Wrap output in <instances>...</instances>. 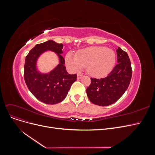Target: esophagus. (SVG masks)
I'll return each instance as SVG.
<instances>
[{"label": "esophagus", "instance_id": "esophagus-1", "mask_svg": "<svg viewBox=\"0 0 155 155\" xmlns=\"http://www.w3.org/2000/svg\"><path fill=\"white\" fill-rule=\"evenodd\" d=\"M83 74H80V73H78V75H77V76H78V79H81L82 77H83Z\"/></svg>", "mask_w": 155, "mask_h": 155}]
</instances>
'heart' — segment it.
I'll use <instances>...</instances> for the list:
<instances>
[{"instance_id": "heart-1", "label": "heart", "mask_w": 155, "mask_h": 155, "mask_svg": "<svg viewBox=\"0 0 155 155\" xmlns=\"http://www.w3.org/2000/svg\"><path fill=\"white\" fill-rule=\"evenodd\" d=\"M65 59L67 66L74 71L87 67L91 76L101 77L114 67L116 54L113 50L104 46H92L79 51L76 55L69 52Z\"/></svg>"}]
</instances>
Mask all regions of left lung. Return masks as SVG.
<instances>
[{
    "label": "left lung",
    "instance_id": "obj_1",
    "mask_svg": "<svg viewBox=\"0 0 155 155\" xmlns=\"http://www.w3.org/2000/svg\"><path fill=\"white\" fill-rule=\"evenodd\" d=\"M118 63L105 78H91V83L87 88V94L92 104L108 106L114 104L122 96L127 89L132 68L129 55L120 47L116 50Z\"/></svg>",
    "mask_w": 155,
    "mask_h": 155
}]
</instances>
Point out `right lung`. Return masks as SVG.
<instances>
[{
	"mask_svg": "<svg viewBox=\"0 0 155 155\" xmlns=\"http://www.w3.org/2000/svg\"><path fill=\"white\" fill-rule=\"evenodd\" d=\"M63 44H58L49 40L37 44L26 55L24 77L30 91L37 100L46 104L54 105L61 102L70 90L72 83L77 79L76 74H68L64 66ZM45 50L57 53L60 58L58 66L48 74H42L36 71L35 64L38 56Z\"/></svg>",
	"mask_w": 155,
	"mask_h": 155,
	"instance_id": "1",
	"label": "right lung"
}]
</instances>
